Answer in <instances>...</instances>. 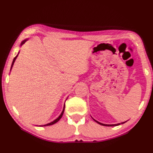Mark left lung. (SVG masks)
<instances>
[{"label":"left lung","instance_id":"left-lung-1","mask_svg":"<svg viewBox=\"0 0 153 153\" xmlns=\"http://www.w3.org/2000/svg\"><path fill=\"white\" fill-rule=\"evenodd\" d=\"M94 120H95V121L97 122V123H98L99 124H100V125H102V126H119V125H120L121 124V123H126V122H122V123H117V124H105V123H100V122H98V121H97V120H95V119H93Z\"/></svg>","mask_w":153,"mask_h":153}]
</instances>
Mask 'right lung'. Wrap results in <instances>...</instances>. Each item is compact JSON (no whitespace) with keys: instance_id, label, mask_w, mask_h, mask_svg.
I'll use <instances>...</instances> for the list:
<instances>
[{"instance_id":"1","label":"right lung","mask_w":153,"mask_h":153,"mask_svg":"<svg viewBox=\"0 0 153 153\" xmlns=\"http://www.w3.org/2000/svg\"><path fill=\"white\" fill-rule=\"evenodd\" d=\"M28 40V39H25V40H24L22 42V43H21V45L20 46H22V45H24L25 42H26ZM19 53H18V54L16 55V56L14 58V60H13V62H12V66H11V68H10V71H11V70H12V66H13V65H14V62H15V60H16V58H17V57H18V54H19ZM64 109H65V105H64V108H63V110H62V113L60 114V115L58 117V118L56 119V120H54V121H53V122H51V123H47V124H45V125H43V126H51V125H53V124H54V123H56V122H58V121H59L60 120V119L62 118V115H63V114H64Z\"/></svg>"}]
</instances>
